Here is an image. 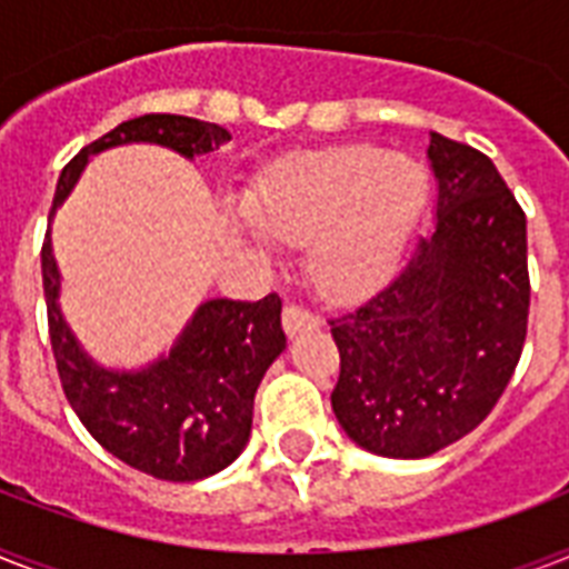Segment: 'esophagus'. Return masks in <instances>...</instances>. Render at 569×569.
<instances>
[{
    "mask_svg": "<svg viewBox=\"0 0 569 569\" xmlns=\"http://www.w3.org/2000/svg\"><path fill=\"white\" fill-rule=\"evenodd\" d=\"M321 325V319L316 312H310L301 303H286L283 307V330L289 337L295 333H303V330H316Z\"/></svg>",
    "mask_w": 569,
    "mask_h": 569,
    "instance_id": "34e87169",
    "label": "esophagus"
}]
</instances>
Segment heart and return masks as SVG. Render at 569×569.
Returning <instances> with one entry per match:
<instances>
[{
    "instance_id": "1",
    "label": "heart",
    "mask_w": 569,
    "mask_h": 569,
    "mask_svg": "<svg viewBox=\"0 0 569 569\" xmlns=\"http://www.w3.org/2000/svg\"><path fill=\"white\" fill-rule=\"evenodd\" d=\"M428 197L425 171L378 147H348L280 168L259 182L250 232L310 244L321 292H372L396 268Z\"/></svg>"
}]
</instances>
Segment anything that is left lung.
Listing matches in <instances>:
<instances>
[{"mask_svg": "<svg viewBox=\"0 0 569 569\" xmlns=\"http://www.w3.org/2000/svg\"><path fill=\"white\" fill-rule=\"evenodd\" d=\"M437 230L387 286L330 319V396L357 446L428 458L485 422L529 328L526 212L481 150L431 132Z\"/></svg>", "mask_w": 569, "mask_h": 569, "instance_id": "left-lung-1", "label": "left lung"}]
</instances>
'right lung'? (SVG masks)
Wrapping results in <instances>:
<instances>
[{"label":"right lung","instance_id":"add662e5","mask_svg":"<svg viewBox=\"0 0 569 569\" xmlns=\"http://www.w3.org/2000/svg\"><path fill=\"white\" fill-rule=\"evenodd\" d=\"M171 147L186 159L230 141L218 123L182 114H141L82 147L58 177L52 212L79 180L88 156L129 144ZM49 212V214H52ZM52 357L64 396L82 425L114 458L164 481H197L230 467L248 446L253 396L286 348L277 292L262 301H206L168 357L144 372H106L76 346L58 310L52 241L40 248Z\"/></svg>","mask_w":569,"mask_h":569}]
</instances>
